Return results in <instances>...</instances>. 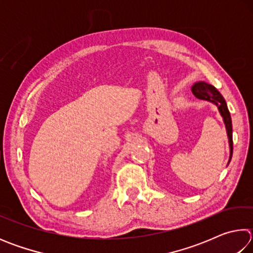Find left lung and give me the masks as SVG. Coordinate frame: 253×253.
I'll return each instance as SVG.
<instances>
[{
  "label": "left lung",
  "mask_w": 253,
  "mask_h": 253,
  "mask_svg": "<svg viewBox=\"0 0 253 253\" xmlns=\"http://www.w3.org/2000/svg\"><path fill=\"white\" fill-rule=\"evenodd\" d=\"M192 92H193V95L196 98L212 102V104L215 105L217 107V109H219L221 116L223 118L226 134H228V138H229V146H230L229 163H230L231 158H232V153H233L232 121H231L230 111L228 109V106H226V102L224 100L223 96L221 95L219 90H217L214 85L204 83V81H198V83H195L193 85H192Z\"/></svg>",
  "instance_id": "left-lung-1"
}]
</instances>
